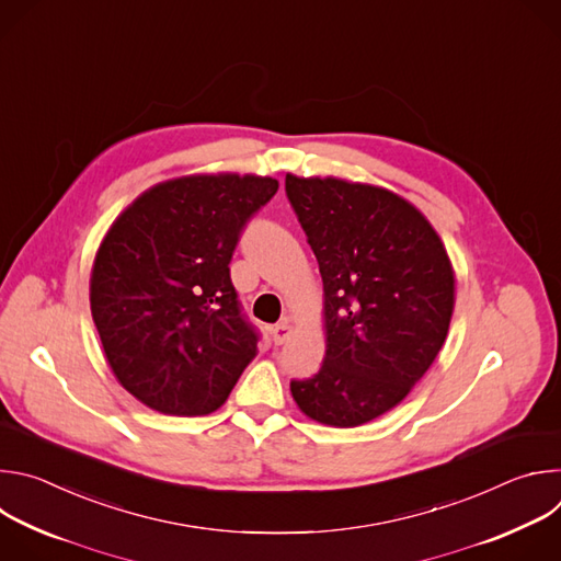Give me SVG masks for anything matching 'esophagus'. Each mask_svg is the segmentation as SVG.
Wrapping results in <instances>:
<instances>
[{
	"label": "esophagus",
	"instance_id": "esophagus-1",
	"mask_svg": "<svg viewBox=\"0 0 561 561\" xmlns=\"http://www.w3.org/2000/svg\"><path fill=\"white\" fill-rule=\"evenodd\" d=\"M290 335H293V324L288 322V319H284L282 324H275V327L271 329V337H273V342H275L277 346L284 344V342H288Z\"/></svg>",
	"mask_w": 561,
	"mask_h": 561
}]
</instances>
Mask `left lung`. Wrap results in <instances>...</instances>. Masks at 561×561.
<instances>
[{
	"mask_svg": "<svg viewBox=\"0 0 561 561\" xmlns=\"http://www.w3.org/2000/svg\"><path fill=\"white\" fill-rule=\"evenodd\" d=\"M286 195L324 282L327 357L293 379L299 411L353 428L394 409L435 362L455 273L431 221L386 188L286 175Z\"/></svg>",
	"mask_w": 561,
	"mask_h": 561,
	"instance_id": "obj_1",
	"label": "left lung"
}]
</instances>
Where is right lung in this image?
I'll return each mask as SVG.
<instances>
[{"mask_svg":"<svg viewBox=\"0 0 561 561\" xmlns=\"http://www.w3.org/2000/svg\"><path fill=\"white\" fill-rule=\"evenodd\" d=\"M273 178L188 175L141 193L108 228L91 273V312L117 381L148 409L217 411L257 355L230 257Z\"/></svg>","mask_w":561,"mask_h":561,"instance_id":"obj_1","label":"right lung"}]
</instances>
